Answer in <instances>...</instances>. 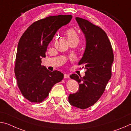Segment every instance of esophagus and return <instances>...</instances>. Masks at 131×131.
Listing matches in <instances>:
<instances>
[{
	"instance_id": "obj_1",
	"label": "esophagus",
	"mask_w": 131,
	"mask_h": 131,
	"mask_svg": "<svg viewBox=\"0 0 131 131\" xmlns=\"http://www.w3.org/2000/svg\"><path fill=\"white\" fill-rule=\"evenodd\" d=\"M64 78H70V75L68 74H64Z\"/></svg>"
}]
</instances>
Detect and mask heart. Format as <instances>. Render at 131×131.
I'll use <instances>...</instances> for the list:
<instances>
[{"label":"heart","mask_w":131,"mask_h":131,"mask_svg":"<svg viewBox=\"0 0 131 131\" xmlns=\"http://www.w3.org/2000/svg\"><path fill=\"white\" fill-rule=\"evenodd\" d=\"M66 35L67 36L68 42L71 41V40H77V41L78 42V35L74 28H71L67 29L66 32Z\"/></svg>","instance_id":"obj_1"}]
</instances>
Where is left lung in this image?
Instances as JSON below:
<instances>
[{
  "label": "left lung",
  "instance_id": "left-lung-1",
  "mask_svg": "<svg viewBox=\"0 0 131 131\" xmlns=\"http://www.w3.org/2000/svg\"><path fill=\"white\" fill-rule=\"evenodd\" d=\"M75 19L86 40L84 53L78 64L85 66L86 71L83 77L75 74L70 75L79 83V89L76 93L70 94L68 102L72 106L85 109L95 104L103 93L111 77L114 55L103 30L85 19Z\"/></svg>",
  "mask_w": 131,
  "mask_h": 131
}]
</instances>
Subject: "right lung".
<instances>
[{"label":"right lung","instance_id":"right-lung-1","mask_svg":"<svg viewBox=\"0 0 131 131\" xmlns=\"http://www.w3.org/2000/svg\"><path fill=\"white\" fill-rule=\"evenodd\" d=\"M71 15L48 17L30 25L19 40L14 72L17 85L25 99L40 103L48 97L53 85L63 80L59 71L51 72L42 66L48 45L61 27L67 25Z\"/></svg>","mask_w":131,"mask_h":131}]
</instances>
